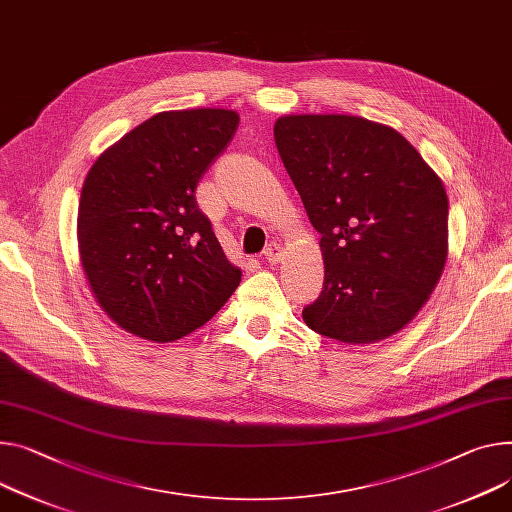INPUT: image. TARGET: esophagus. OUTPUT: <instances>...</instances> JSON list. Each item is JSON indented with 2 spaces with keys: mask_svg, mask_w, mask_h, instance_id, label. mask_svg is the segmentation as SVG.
Instances as JSON below:
<instances>
[{
  "mask_svg": "<svg viewBox=\"0 0 512 512\" xmlns=\"http://www.w3.org/2000/svg\"><path fill=\"white\" fill-rule=\"evenodd\" d=\"M264 258L270 262V264H279L281 258H283V248L279 244H270L266 246L264 250Z\"/></svg>",
  "mask_w": 512,
  "mask_h": 512,
  "instance_id": "obj_1",
  "label": "esophagus"
}]
</instances>
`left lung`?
Listing matches in <instances>:
<instances>
[{
    "label": "left lung",
    "mask_w": 512,
    "mask_h": 512,
    "mask_svg": "<svg viewBox=\"0 0 512 512\" xmlns=\"http://www.w3.org/2000/svg\"><path fill=\"white\" fill-rule=\"evenodd\" d=\"M274 143L322 235L324 289L303 322L355 346L404 330L447 262L443 180L404 135L363 116L287 114Z\"/></svg>",
    "instance_id": "1"
}]
</instances>
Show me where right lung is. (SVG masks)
<instances>
[{
	"label": "right lung",
	"mask_w": 512,
	"mask_h": 512,
	"mask_svg": "<svg viewBox=\"0 0 512 512\" xmlns=\"http://www.w3.org/2000/svg\"><path fill=\"white\" fill-rule=\"evenodd\" d=\"M240 125L227 108L157 112L92 164L77 250L106 316L149 342L205 326L242 281L194 190Z\"/></svg>",
	"instance_id": "1"
}]
</instances>
